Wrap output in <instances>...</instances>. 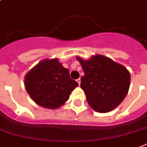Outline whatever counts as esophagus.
Wrapping results in <instances>:
<instances>
[{
	"label": "esophagus",
	"mask_w": 147,
	"mask_h": 147,
	"mask_svg": "<svg viewBox=\"0 0 147 147\" xmlns=\"http://www.w3.org/2000/svg\"><path fill=\"white\" fill-rule=\"evenodd\" d=\"M76 82H78L79 86H80V83H81V80H80V78H79V79H77V80H76Z\"/></svg>",
	"instance_id": "34e87169"
}]
</instances>
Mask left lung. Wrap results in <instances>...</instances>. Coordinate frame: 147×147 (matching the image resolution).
<instances>
[{"mask_svg": "<svg viewBox=\"0 0 147 147\" xmlns=\"http://www.w3.org/2000/svg\"><path fill=\"white\" fill-rule=\"evenodd\" d=\"M76 59L85 73L80 87L89 106L100 113L109 112L117 107L129 89V71L102 55L92 56L88 60L76 56Z\"/></svg>", "mask_w": 147, "mask_h": 147, "instance_id": "1", "label": "left lung"}]
</instances>
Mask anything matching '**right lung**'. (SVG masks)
<instances>
[{"instance_id":"add662e5","label":"right lung","mask_w":147,"mask_h":147,"mask_svg":"<svg viewBox=\"0 0 147 147\" xmlns=\"http://www.w3.org/2000/svg\"><path fill=\"white\" fill-rule=\"evenodd\" d=\"M24 86L32 100L41 107L56 109L69 99L78 83L58 59L41 60L25 75Z\"/></svg>"}]
</instances>
